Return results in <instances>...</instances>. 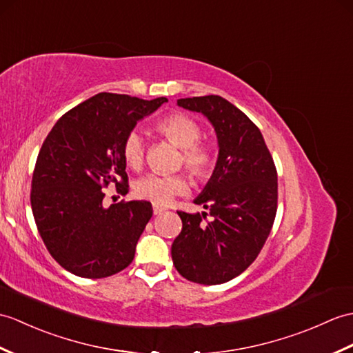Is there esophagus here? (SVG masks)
Returning a JSON list of instances; mask_svg holds the SVG:
<instances>
[{"label":"esophagus","instance_id":"obj_1","mask_svg":"<svg viewBox=\"0 0 353 353\" xmlns=\"http://www.w3.org/2000/svg\"><path fill=\"white\" fill-rule=\"evenodd\" d=\"M165 210H167L165 208L158 206V204H153V214L154 215H159V214H162V212H165Z\"/></svg>","mask_w":353,"mask_h":353}]
</instances>
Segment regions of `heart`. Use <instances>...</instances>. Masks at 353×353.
Segmentation results:
<instances>
[{"instance_id": "b5f03b06", "label": "heart", "mask_w": 353, "mask_h": 353, "mask_svg": "<svg viewBox=\"0 0 353 353\" xmlns=\"http://www.w3.org/2000/svg\"><path fill=\"white\" fill-rule=\"evenodd\" d=\"M158 132L180 149L179 163L199 180L210 177L215 168V150L209 143L201 141L199 123L183 114H171L157 125ZM123 159L126 165L138 170L145 157V141L139 130H130L123 141ZM188 180L183 174H145L134 185V192L141 200L153 204H165L174 195L188 191Z\"/></svg>"}]
</instances>
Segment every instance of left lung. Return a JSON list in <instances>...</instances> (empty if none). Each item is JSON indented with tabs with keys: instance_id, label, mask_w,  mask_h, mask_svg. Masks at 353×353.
<instances>
[{
	"instance_id": "8db88e82",
	"label": "left lung",
	"mask_w": 353,
	"mask_h": 353,
	"mask_svg": "<svg viewBox=\"0 0 353 353\" xmlns=\"http://www.w3.org/2000/svg\"><path fill=\"white\" fill-rule=\"evenodd\" d=\"M177 105L209 119L219 154L214 174L194 200L209 214L177 212L182 232L171 245V257L186 280L223 284L241 275L263 248L276 215V168L260 129L224 97H185Z\"/></svg>"
}]
</instances>
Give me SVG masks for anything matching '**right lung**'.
<instances>
[{
	"label": "right lung",
	"mask_w": 353,
	"mask_h": 353,
	"mask_svg": "<svg viewBox=\"0 0 353 353\" xmlns=\"http://www.w3.org/2000/svg\"><path fill=\"white\" fill-rule=\"evenodd\" d=\"M165 102L99 93L61 116L43 141L31 180V209L49 254L73 275L105 278L134 260L152 204L120 201L105 209L103 190L114 183L128 194L123 141Z\"/></svg>",
	"instance_id": "obj_1"
}]
</instances>
